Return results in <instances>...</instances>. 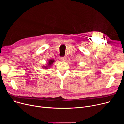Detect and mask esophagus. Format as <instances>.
<instances>
[{
    "label": "esophagus",
    "instance_id": "1",
    "mask_svg": "<svg viewBox=\"0 0 124 124\" xmlns=\"http://www.w3.org/2000/svg\"><path fill=\"white\" fill-rule=\"evenodd\" d=\"M66 59H67V56H65L64 57H61V61H65L66 60Z\"/></svg>",
    "mask_w": 124,
    "mask_h": 124
}]
</instances>
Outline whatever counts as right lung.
<instances>
[{
  "label": "right lung",
  "instance_id": "right-lung-1",
  "mask_svg": "<svg viewBox=\"0 0 124 124\" xmlns=\"http://www.w3.org/2000/svg\"><path fill=\"white\" fill-rule=\"evenodd\" d=\"M55 62V60L53 59H49L48 60V63L46 66H42V68H44V69H48V68H49L50 67H51L52 66V65L53 64V62Z\"/></svg>",
  "mask_w": 124,
  "mask_h": 124
}]
</instances>
